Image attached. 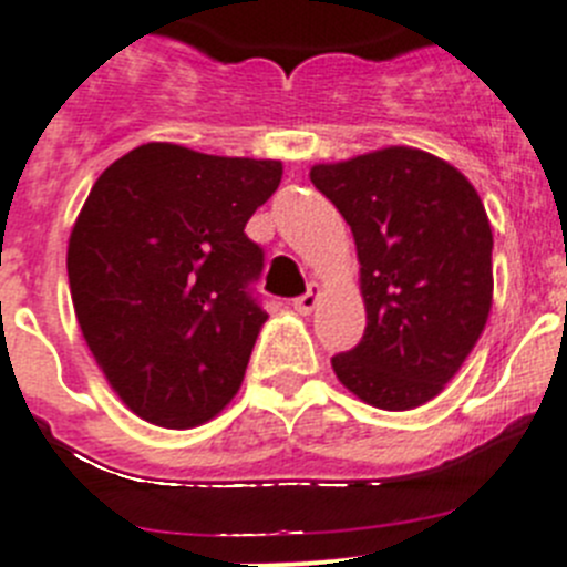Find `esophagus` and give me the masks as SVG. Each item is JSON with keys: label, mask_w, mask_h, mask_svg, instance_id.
<instances>
[{"label": "esophagus", "mask_w": 567, "mask_h": 567, "mask_svg": "<svg viewBox=\"0 0 567 567\" xmlns=\"http://www.w3.org/2000/svg\"><path fill=\"white\" fill-rule=\"evenodd\" d=\"M319 302H321V288L313 282L308 288V293H302L299 299H293V310H296V313L308 316V313H313L316 308H319Z\"/></svg>", "instance_id": "34e87169"}]
</instances>
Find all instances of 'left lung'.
Masks as SVG:
<instances>
[{
    "instance_id": "left-lung-1",
    "label": "left lung",
    "mask_w": 567,
    "mask_h": 567,
    "mask_svg": "<svg viewBox=\"0 0 567 567\" xmlns=\"http://www.w3.org/2000/svg\"><path fill=\"white\" fill-rule=\"evenodd\" d=\"M310 181L347 220L361 265L364 339L333 355L336 379L370 406L415 410L455 379L488 321L494 239L481 195L415 146L316 163Z\"/></svg>"
}]
</instances>
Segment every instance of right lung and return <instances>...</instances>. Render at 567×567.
<instances>
[{
	"label": "right lung",
	"instance_id": "1",
	"mask_svg": "<svg viewBox=\"0 0 567 567\" xmlns=\"http://www.w3.org/2000/svg\"><path fill=\"white\" fill-rule=\"evenodd\" d=\"M279 181V161L157 141L95 181L70 231V293L95 364L137 417L192 430L237 395L268 319L248 293L262 248L246 223Z\"/></svg>",
	"mask_w": 567,
	"mask_h": 567
}]
</instances>
